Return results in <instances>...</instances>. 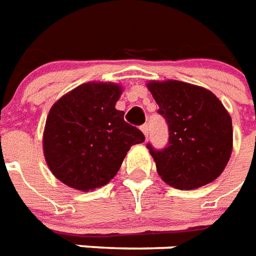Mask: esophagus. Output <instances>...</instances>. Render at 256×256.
<instances>
[{
    "label": "esophagus",
    "instance_id": "1",
    "mask_svg": "<svg viewBox=\"0 0 256 256\" xmlns=\"http://www.w3.org/2000/svg\"><path fill=\"white\" fill-rule=\"evenodd\" d=\"M140 128H141V130H142V134H145V138H148V134H149L148 124H142V126H141Z\"/></svg>",
    "mask_w": 256,
    "mask_h": 256
}]
</instances>
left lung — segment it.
<instances>
[{
    "label": "left lung",
    "instance_id": "obj_1",
    "mask_svg": "<svg viewBox=\"0 0 256 256\" xmlns=\"http://www.w3.org/2000/svg\"><path fill=\"white\" fill-rule=\"evenodd\" d=\"M168 124L165 148H146L161 178L177 189L190 190L212 182L232 156V118L208 90L178 80L148 84Z\"/></svg>",
    "mask_w": 256,
    "mask_h": 256
}]
</instances>
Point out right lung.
Returning <instances> with one entry per match:
<instances>
[{"label":"right lung","instance_id":"obj_1","mask_svg":"<svg viewBox=\"0 0 256 256\" xmlns=\"http://www.w3.org/2000/svg\"><path fill=\"white\" fill-rule=\"evenodd\" d=\"M122 88L112 83H86L51 107L44 134L46 162L52 174L78 190L106 185L126 152L145 140L138 128L115 108Z\"/></svg>","mask_w":256,"mask_h":256}]
</instances>
